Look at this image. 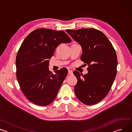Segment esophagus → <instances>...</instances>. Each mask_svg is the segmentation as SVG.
<instances>
[{"label": "esophagus", "mask_w": 132, "mask_h": 132, "mask_svg": "<svg viewBox=\"0 0 132 132\" xmlns=\"http://www.w3.org/2000/svg\"><path fill=\"white\" fill-rule=\"evenodd\" d=\"M68 74H69V75H72V74H73V72H72V71L71 70H68Z\"/></svg>", "instance_id": "34e87169"}]
</instances>
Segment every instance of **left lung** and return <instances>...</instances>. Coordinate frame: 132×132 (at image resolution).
<instances>
[{
  "label": "left lung",
  "instance_id": "1",
  "mask_svg": "<svg viewBox=\"0 0 132 132\" xmlns=\"http://www.w3.org/2000/svg\"><path fill=\"white\" fill-rule=\"evenodd\" d=\"M66 31L81 45L80 59L88 66L87 74L73 72L77 78L75 95L85 104H97L106 96L114 81L118 65L116 51L105 35L97 29Z\"/></svg>",
  "mask_w": 132,
  "mask_h": 132
}]
</instances>
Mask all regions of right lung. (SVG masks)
Instances as JSON below:
<instances>
[{"label": "right lung", "instance_id": "obj_1", "mask_svg": "<svg viewBox=\"0 0 132 132\" xmlns=\"http://www.w3.org/2000/svg\"><path fill=\"white\" fill-rule=\"evenodd\" d=\"M71 40L63 31L39 29L30 33L19 50L15 60L16 78L27 98L35 104L46 106L56 98L67 75L63 68L49 70V59L61 43Z\"/></svg>", "mask_w": 132, "mask_h": 132}]
</instances>
